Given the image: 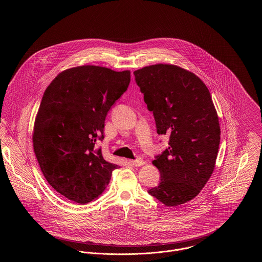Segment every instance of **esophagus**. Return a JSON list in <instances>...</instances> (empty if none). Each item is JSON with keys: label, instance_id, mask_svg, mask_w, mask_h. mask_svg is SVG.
<instances>
[{"label": "esophagus", "instance_id": "34e87169", "mask_svg": "<svg viewBox=\"0 0 262 262\" xmlns=\"http://www.w3.org/2000/svg\"><path fill=\"white\" fill-rule=\"evenodd\" d=\"M128 163L132 165V166H142V165H144V161L143 160H141V159H137V160H129Z\"/></svg>", "mask_w": 262, "mask_h": 262}]
</instances>
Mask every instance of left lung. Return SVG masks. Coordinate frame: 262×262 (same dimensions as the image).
I'll return each mask as SVG.
<instances>
[{
  "label": "left lung",
  "mask_w": 262,
  "mask_h": 262,
  "mask_svg": "<svg viewBox=\"0 0 262 262\" xmlns=\"http://www.w3.org/2000/svg\"><path fill=\"white\" fill-rule=\"evenodd\" d=\"M134 75L157 134L169 136V147L152 162L160 183L148 193L166 206L184 204L200 193L215 167L221 130L210 92L199 76L174 64L144 67Z\"/></svg>",
  "instance_id": "left-lung-1"
}]
</instances>
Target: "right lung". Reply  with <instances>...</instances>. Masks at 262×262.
Instances as JSON below:
<instances>
[{"label": "right lung", "mask_w": 262, "mask_h": 262, "mask_svg": "<svg viewBox=\"0 0 262 262\" xmlns=\"http://www.w3.org/2000/svg\"><path fill=\"white\" fill-rule=\"evenodd\" d=\"M129 81V71L81 66L63 71L46 88L33 148L49 185L68 200L85 204L97 199L119 168L104 160L95 144L104 138L106 116Z\"/></svg>", "instance_id": "add662e5"}]
</instances>
